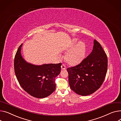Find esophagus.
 Returning a JSON list of instances; mask_svg holds the SVG:
<instances>
[{
	"label": "esophagus",
	"instance_id": "34e87169",
	"mask_svg": "<svg viewBox=\"0 0 121 121\" xmlns=\"http://www.w3.org/2000/svg\"><path fill=\"white\" fill-rule=\"evenodd\" d=\"M61 69H66V67L65 65H64V64H62V65Z\"/></svg>",
	"mask_w": 121,
	"mask_h": 121
}]
</instances>
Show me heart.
I'll use <instances>...</instances> for the list:
<instances>
[{"label":"heart","instance_id":"heart-1","mask_svg":"<svg viewBox=\"0 0 121 121\" xmlns=\"http://www.w3.org/2000/svg\"><path fill=\"white\" fill-rule=\"evenodd\" d=\"M77 40H74L70 50L66 54L65 59L70 64H77L81 61L85 55L86 46L83 42L77 43Z\"/></svg>","mask_w":121,"mask_h":121}]
</instances>
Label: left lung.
<instances>
[{
    "label": "left lung",
    "instance_id": "8db88e82",
    "mask_svg": "<svg viewBox=\"0 0 121 121\" xmlns=\"http://www.w3.org/2000/svg\"><path fill=\"white\" fill-rule=\"evenodd\" d=\"M108 69V58L100 44L94 40L91 52L78 65L67 69L71 89L82 96L90 95L100 87Z\"/></svg>",
    "mask_w": 121,
    "mask_h": 121
}]
</instances>
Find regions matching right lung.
<instances>
[{
    "mask_svg": "<svg viewBox=\"0 0 121 121\" xmlns=\"http://www.w3.org/2000/svg\"><path fill=\"white\" fill-rule=\"evenodd\" d=\"M22 44L15 54L14 72L23 89L31 96L44 98L55 90V78L61 72V63L35 65L28 63L21 54Z\"/></svg>",
    "mask_w": 121,
    "mask_h": 121,
    "instance_id": "1",
    "label": "right lung"
}]
</instances>
